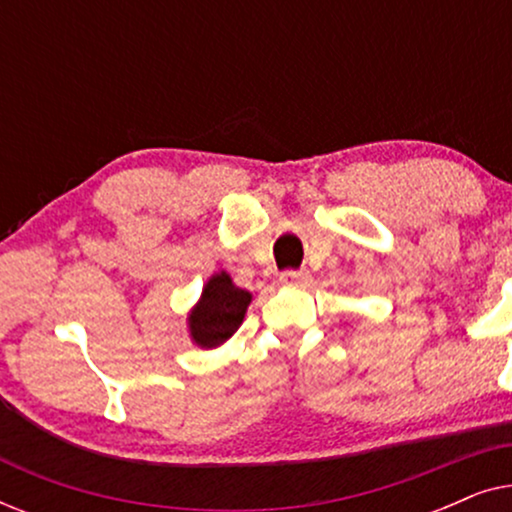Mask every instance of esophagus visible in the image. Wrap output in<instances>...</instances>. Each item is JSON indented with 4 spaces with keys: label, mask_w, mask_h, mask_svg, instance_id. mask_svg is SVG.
Instances as JSON below:
<instances>
[{
    "label": "esophagus",
    "mask_w": 512,
    "mask_h": 512,
    "mask_svg": "<svg viewBox=\"0 0 512 512\" xmlns=\"http://www.w3.org/2000/svg\"><path fill=\"white\" fill-rule=\"evenodd\" d=\"M282 284H289V286H303L307 279H310V272L307 270H284L282 272Z\"/></svg>",
    "instance_id": "34e87169"
}]
</instances>
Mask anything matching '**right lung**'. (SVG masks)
Segmentation results:
<instances>
[{"label":"right lung","instance_id":"obj_1","mask_svg":"<svg viewBox=\"0 0 512 512\" xmlns=\"http://www.w3.org/2000/svg\"><path fill=\"white\" fill-rule=\"evenodd\" d=\"M249 303L251 293L237 289L226 272L214 275L202 291L200 303L188 317L195 345L207 349L223 345L240 328Z\"/></svg>","mask_w":512,"mask_h":512}]
</instances>
